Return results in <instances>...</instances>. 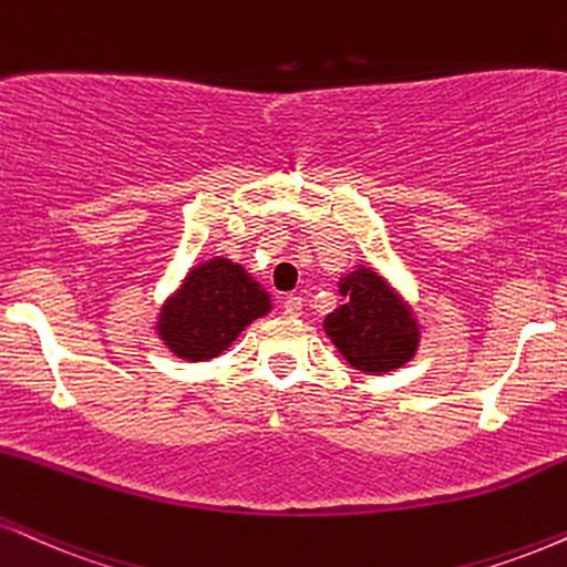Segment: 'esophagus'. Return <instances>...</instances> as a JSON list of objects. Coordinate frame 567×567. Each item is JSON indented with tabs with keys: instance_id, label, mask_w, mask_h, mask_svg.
I'll return each instance as SVG.
<instances>
[{
	"instance_id": "esophagus-1",
	"label": "esophagus",
	"mask_w": 567,
	"mask_h": 567,
	"mask_svg": "<svg viewBox=\"0 0 567 567\" xmlns=\"http://www.w3.org/2000/svg\"><path fill=\"white\" fill-rule=\"evenodd\" d=\"M281 310L286 318H299L302 316V297H297V295L281 297Z\"/></svg>"
}]
</instances>
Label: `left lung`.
I'll list each match as a JSON object with an SVG mask.
<instances>
[{"mask_svg": "<svg viewBox=\"0 0 567 567\" xmlns=\"http://www.w3.org/2000/svg\"><path fill=\"white\" fill-rule=\"evenodd\" d=\"M344 302L326 318V333L352 368L386 373L408 362L417 347L412 312L379 272L360 268L341 281Z\"/></svg>", "mask_w": 567, "mask_h": 567, "instance_id": "8db88e82", "label": "left lung"}]
</instances>
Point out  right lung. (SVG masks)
<instances>
[{"instance_id": "add662e5", "label": "right lung", "mask_w": 567, "mask_h": 567, "mask_svg": "<svg viewBox=\"0 0 567 567\" xmlns=\"http://www.w3.org/2000/svg\"><path fill=\"white\" fill-rule=\"evenodd\" d=\"M268 310V295L241 265L213 260L188 272L178 295L163 307L157 331L178 358L209 360Z\"/></svg>"}]
</instances>
